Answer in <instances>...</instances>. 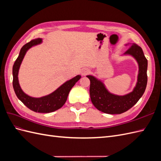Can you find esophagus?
I'll return each mask as SVG.
<instances>
[{"mask_svg":"<svg viewBox=\"0 0 161 161\" xmlns=\"http://www.w3.org/2000/svg\"><path fill=\"white\" fill-rule=\"evenodd\" d=\"M89 72H90V71H89V69H83V70H82V71H81V75H82V76H85V75H86L87 74H89Z\"/></svg>","mask_w":161,"mask_h":161,"instance_id":"34e87169","label":"esophagus"}]
</instances>
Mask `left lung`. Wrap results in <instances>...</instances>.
Masks as SVG:
<instances>
[{
	"mask_svg": "<svg viewBox=\"0 0 161 161\" xmlns=\"http://www.w3.org/2000/svg\"><path fill=\"white\" fill-rule=\"evenodd\" d=\"M129 49L124 54L133 56L137 61L139 71L136 85L132 92L123 96L114 95L105 88L104 84L93 76L88 75L90 80V97L95 108L105 114H120L128 111L137 103L145 91L147 85L148 60L142 49L136 43H128Z\"/></svg>",
	"mask_w": 161,
	"mask_h": 161,
	"instance_id": "obj_1",
	"label": "left lung"
}]
</instances>
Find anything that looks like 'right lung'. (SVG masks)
Returning a JSON list of instances; mask_svg holds the SVG:
<instances>
[{
  "mask_svg": "<svg viewBox=\"0 0 161 161\" xmlns=\"http://www.w3.org/2000/svg\"><path fill=\"white\" fill-rule=\"evenodd\" d=\"M42 42V39L37 38L31 40L21 47L19 55L13 66V86L18 99L27 108L38 113H50L61 108L64 105L70 91L76 82L80 79L81 76L80 75L76 76L73 79L64 82L51 94L40 97V98H35V97H31L26 95L22 91L19 83L18 73L19 68L27 51L32 46L40 44Z\"/></svg>",
  "mask_w": 161,
  "mask_h": 161,
  "instance_id": "right-lung-1",
  "label": "right lung"
}]
</instances>
